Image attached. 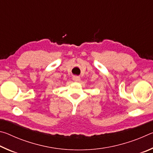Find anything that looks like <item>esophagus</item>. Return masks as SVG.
I'll use <instances>...</instances> for the list:
<instances>
[{
  "instance_id": "34e87169",
  "label": "esophagus",
  "mask_w": 153,
  "mask_h": 153,
  "mask_svg": "<svg viewBox=\"0 0 153 153\" xmlns=\"http://www.w3.org/2000/svg\"><path fill=\"white\" fill-rule=\"evenodd\" d=\"M73 80L74 82H79L80 80V77H78V76H74L73 77Z\"/></svg>"
}]
</instances>
